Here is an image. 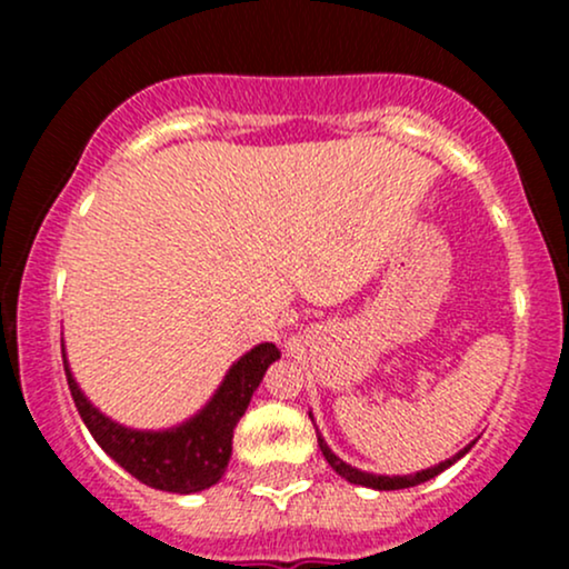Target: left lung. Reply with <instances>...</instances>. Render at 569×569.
<instances>
[{"instance_id": "8db88e82", "label": "left lung", "mask_w": 569, "mask_h": 569, "mask_svg": "<svg viewBox=\"0 0 569 569\" xmlns=\"http://www.w3.org/2000/svg\"><path fill=\"white\" fill-rule=\"evenodd\" d=\"M310 420H312V411H310ZM312 426H316V422H312ZM316 430H318V428H316ZM473 443H476V441L468 443V447H462L460 452L449 457V460L439 462V466H430V468H426V471H417V473H409V476H380V473L358 471L356 466H350V462H345L342 457H337L335 452H331L329 443H326L323 436L318 433V447H321V452H323V457H326V462H329V466L335 468V471H337L339 476H342L345 481H350V485L369 487V489H380V492H382V489H385V492H388V489H407V487H417V485H422V481L433 479V476H439L441 471H447L449 466H455V462L460 460V457L466 455L468 449L473 447Z\"/></svg>"}]
</instances>
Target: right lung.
I'll return each instance as SVG.
<instances>
[{
    "label": "right lung",
    "instance_id": "right-lung-1",
    "mask_svg": "<svg viewBox=\"0 0 569 569\" xmlns=\"http://www.w3.org/2000/svg\"><path fill=\"white\" fill-rule=\"evenodd\" d=\"M278 358L280 352L272 342L251 348L227 369L224 380L208 398L206 407L194 411L189 420L166 430L120 426L93 407L71 375L67 348H63V369H67L71 398H74L82 422L98 441V447L112 457L117 466L126 468L141 485L152 489L192 495L213 487L224 476L232 455L234 426L246 415L267 367L276 363Z\"/></svg>",
    "mask_w": 569,
    "mask_h": 569
}]
</instances>
